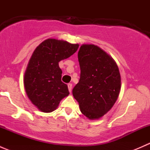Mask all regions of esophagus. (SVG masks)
Wrapping results in <instances>:
<instances>
[{
  "mask_svg": "<svg viewBox=\"0 0 150 150\" xmlns=\"http://www.w3.org/2000/svg\"><path fill=\"white\" fill-rule=\"evenodd\" d=\"M67 86H68V89H69V91L71 93V91H72V83H68Z\"/></svg>",
  "mask_w": 150,
  "mask_h": 150,
  "instance_id": "1",
  "label": "esophagus"
}]
</instances>
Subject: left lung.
I'll list each match as a JSON object with an SVG mask.
<instances>
[{
  "label": "left lung",
  "mask_w": 150,
  "mask_h": 150,
  "mask_svg": "<svg viewBox=\"0 0 150 150\" xmlns=\"http://www.w3.org/2000/svg\"><path fill=\"white\" fill-rule=\"evenodd\" d=\"M78 57L81 78L72 94L86 117L99 119L111 110L120 93L118 67L108 54L93 44H83Z\"/></svg>",
  "instance_id": "left-lung-1"
}]
</instances>
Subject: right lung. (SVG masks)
Masks as SVG:
<instances>
[{
	"mask_svg": "<svg viewBox=\"0 0 150 150\" xmlns=\"http://www.w3.org/2000/svg\"><path fill=\"white\" fill-rule=\"evenodd\" d=\"M78 47L65 40L48 38L33 51L24 85L30 100L41 112L54 111L60 101L69 94L67 84L61 81L62 71L59 62L75 54Z\"/></svg>",
	"mask_w": 150,
	"mask_h": 150,
	"instance_id": "1",
	"label": "right lung"
}]
</instances>
